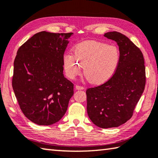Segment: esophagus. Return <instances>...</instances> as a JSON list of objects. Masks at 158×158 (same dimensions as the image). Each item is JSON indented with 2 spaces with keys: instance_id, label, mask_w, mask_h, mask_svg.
<instances>
[{
  "instance_id": "esophagus-1",
  "label": "esophagus",
  "mask_w": 158,
  "mask_h": 158,
  "mask_svg": "<svg viewBox=\"0 0 158 158\" xmlns=\"http://www.w3.org/2000/svg\"><path fill=\"white\" fill-rule=\"evenodd\" d=\"M75 89L77 90H83V89H84V87L81 86V85H76Z\"/></svg>"
}]
</instances>
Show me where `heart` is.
I'll return each mask as SVG.
<instances>
[{"instance_id":"obj_1","label":"heart","mask_w":158,"mask_h":158,"mask_svg":"<svg viewBox=\"0 0 158 158\" xmlns=\"http://www.w3.org/2000/svg\"><path fill=\"white\" fill-rule=\"evenodd\" d=\"M73 54L63 56V68L66 75L73 79L81 74L93 84H105L111 79L119 66L121 54L117 47L96 40L82 42L75 45Z\"/></svg>"}]
</instances>
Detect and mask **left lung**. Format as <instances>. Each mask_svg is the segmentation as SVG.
Segmentation results:
<instances>
[{"instance_id": "left-lung-1", "label": "left lung", "mask_w": 158, "mask_h": 158, "mask_svg": "<svg viewBox=\"0 0 158 158\" xmlns=\"http://www.w3.org/2000/svg\"><path fill=\"white\" fill-rule=\"evenodd\" d=\"M105 37L118 45L121 60L111 79L86 90L87 113L98 127L110 128L132 118L145 88L146 69L142 52L128 37L116 31Z\"/></svg>"}]
</instances>
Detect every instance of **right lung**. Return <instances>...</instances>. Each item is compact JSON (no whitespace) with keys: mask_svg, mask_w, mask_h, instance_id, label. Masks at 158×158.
<instances>
[{"mask_svg":"<svg viewBox=\"0 0 158 158\" xmlns=\"http://www.w3.org/2000/svg\"><path fill=\"white\" fill-rule=\"evenodd\" d=\"M73 33L35 34L18 49L12 88L21 110L39 125H50L65 115L74 84L63 75V55Z\"/></svg>","mask_w":158,"mask_h":158,"instance_id":"obj_1","label":"right lung"}]
</instances>
